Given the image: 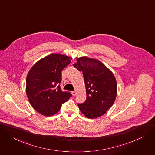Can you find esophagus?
Returning a JSON list of instances; mask_svg holds the SVG:
<instances>
[{
	"label": "esophagus",
	"instance_id": "esophagus-1",
	"mask_svg": "<svg viewBox=\"0 0 155 155\" xmlns=\"http://www.w3.org/2000/svg\"><path fill=\"white\" fill-rule=\"evenodd\" d=\"M72 94L73 96H75V94H76V91H72Z\"/></svg>",
	"mask_w": 155,
	"mask_h": 155
}]
</instances>
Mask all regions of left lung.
<instances>
[{
	"label": "left lung",
	"mask_w": 155,
	"mask_h": 155,
	"mask_svg": "<svg viewBox=\"0 0 155 155\" xmlns=\"http://www.w3.org/2000/svg\"><path fill=\"white\" fill-rule=\"evenodd\" d=\"M83 72L87 99L78 106L87 117L94 119L104 114L113 104L117 94V83L111 72L100 61L82 57L74 64Z\"/></svg>",
	"instance_id": "1"
}]
</instances>
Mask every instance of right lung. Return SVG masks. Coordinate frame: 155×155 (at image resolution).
<instances>
[{
	"label": "right lung",
	"instance_id": "obj_1",
	"mask_svg": "<svg viewBox=\"0 0 155 155\" xmlns=\"http://www.w3.org/2000/svg\"><path fill=\"white\" fill-rule=\"evenodd\" d=\"M72 58L52 54L36 62L26 77V95L33 107L39 113L51 116L60 110L72 94L63 91L60 84L62 70Z\"/></svg>",
	"mask_w": 155,
	"mask_h": 155
}]
</instances>
